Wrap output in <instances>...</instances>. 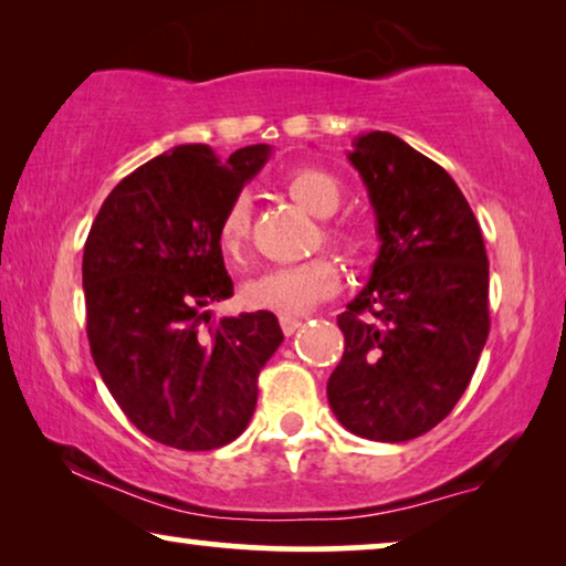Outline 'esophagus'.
I'll return each mask as SVG.
<instances>
[{
    "label": "esophagus",
    "instance_id": "34e87169",
    "mask_svg": "<svg viewBox=\"0 0 566 566\" xmlns=\"http://www.w3.org/2000/svg\"><path fill=\"white\" fill-rule=\"evenodd\" d=\"M301 324H304V322H301L298 316H281V327H283V335L285 337H291L293 332L301 327Z\"/></svg>",
    "mask_w": 566,
    "mask_h": 566
}]
</instances>
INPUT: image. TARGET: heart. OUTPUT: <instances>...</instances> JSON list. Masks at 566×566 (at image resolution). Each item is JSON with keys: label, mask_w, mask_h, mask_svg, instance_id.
<instances>
[{"label": "heart", "mask_w": 566, "mask_h": 566, "mask_svg": "<svg viewBox=\"0 0 566 566\" xmlns=\"http://www.w3.org/2000/svg\"><path fill=\"white\" fill-rule=\"evenodd\" d=\"M285 190L304 206L308 213L327 216L337 213L343 203V185L335 175L319 167H298L285 175ZM252 206L247 196H237L223 211L219 221V244L221 250L231 254L242 252V247L250 237ZM324 239L335 244L345 258L360 260L368 250V239L360 229L347 227V223H332L324 229ZM339 289V268L329 254H316V258L298 262V265H281L270 268L265 273L254 277L247 285V301L254 308H268L275 314H304L322 298L332 296Z\"/></svg>", "instance_id": "b5f03b06"}]
</instances>
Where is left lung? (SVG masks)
Instances as JSON below:
<instances>
[{"label":"left lung","instance_id":"1","mask_svg":"<svg viewBox=\"0 0 566 566\" xmlns=\"http://www.w3.org/2000/svg\"><path fill=\"white\" fill-rule=\"evenodd\" d=\"M347 154L368 188L381 250L337 316L345 353L327 399L347 430L381 443L420 438L467 391L490 335L482 229L443 167L370 130Z\"/></svg>","mask_w":566,"mask_h":566}]
</instances>
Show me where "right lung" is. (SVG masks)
Returning <instances> with one entry per match:
<instances>
[{
  "instance_id": "right-lung-1",
  "label": "right lung",
  "mask_w": 566,
  "mask_h": 566,
  "mask_svg": "<svg viewBox=\"0 0 566 566\" xmlns=\"http://www.w3.org/2000/svg\"><path fill=\"white\" fill-rule=\"evenodd\" d=\"M268 157V144L229 159L175 146L115 185L84 242L92 358L123 415L161 446L213 451L242 436L283 343L275 314L206 312L234 296L221 216Z\"/></svg>"
}]
</instances>
